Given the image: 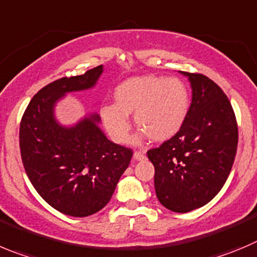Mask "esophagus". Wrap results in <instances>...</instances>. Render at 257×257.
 Segmentation results:
<instances>
[{
  "label": "esophagus",
  "instance_id": "obj_1",
  "mask_svg": "<svg viewBox=\"0 0 257 257\" xmlns=\"http://www.w3.org/2000/svg\"><path fill=\"white\" fill-rule=\"evenodd\" d=\"M133 158L136 160V161H142V160H145L146 158V156L143 152H134Z\"/></svg>",
  "mask_w": 257,
  "mask_h": 257
}]
</instances>
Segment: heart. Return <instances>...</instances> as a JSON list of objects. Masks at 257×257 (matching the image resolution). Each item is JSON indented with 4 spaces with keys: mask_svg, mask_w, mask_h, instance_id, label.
<instances>
[{
    "mask_svg": "<svg viewBox=\"0 0 257 257\" xmlns=\"http://www.w3.org/2000/svg\"><path fill=\"white\" fill-rule=\"evenodd\" d=\"M115 104L100 109V117L107 136L115 143H125L131 119L141 131L133 138L141 143L150 137L153 142H165L181 129L189 111V91L175 77L137 76L115 88Z\"/></svg>",
    "mask_w": 257,
    "mask_h": 257,
    "instance_id": "heart-1",
    "label": "heart"
}]
</instances>
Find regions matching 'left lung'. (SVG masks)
I'll return each instance as SVG.
<instances>
[{
  "label": "left lung",
  "mask_w": 257,
  "mask_h": 257,
  "mask_svg": "<svg viewBox=\"0 0 257 257\" xmlns=\"http://www.w3.org/2000/svg\"><path fill=\"white\" fill-rule=\"evenodd\" d=\"M193 99L183 126L147 152L155 190L165 208L188 213L209 203L228 179L238 143L236 116L222 88L203 74L179 71Z\"/></svg>",
  "instance_id": "obj_1"
}]
</instances>
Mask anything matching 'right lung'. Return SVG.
Listing matches in <instances>:
<instances>
[{
    "label": "right lung",
    "mask_w": 257,
    "mask_h": 257,
    "mask_svg": "<svg viewBox=\"0 0 257 257\" xmlns=\"http://www.w3.org/2000/svg\"><path fill=\"white\" fill-rule=\"evenodd\" d=\"M102 72L99 66L49 83L31 99L21 119L20 151L29 180L50 207L71 217L101 210L133 156L107 140L97 112L71 125L56 116L57 104L67 93L93 88Z\"/></svg>",
    "instance_id": "obj_1"
}]
</instances>
